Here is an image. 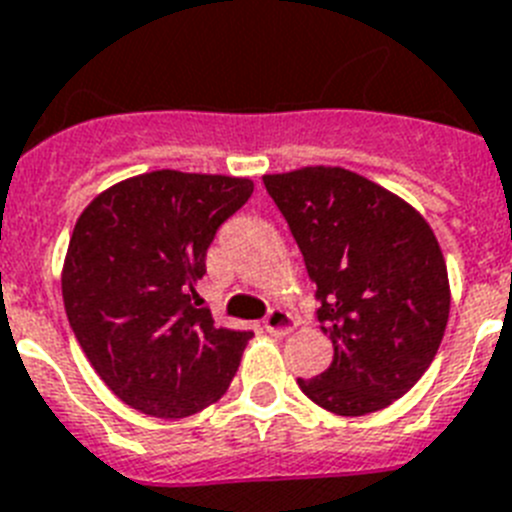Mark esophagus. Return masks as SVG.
<instances>
[{"instance_id":"1","label":"esophagus","mask_w":512,"mask_h":512,"mask_svg":"<svg viewBox=\"0 0 512 512\" xmlns=\"http://www.w3.org/2000/svg\"><path fill=\"white\" fill-rule=\"evenodd\" d=\"M291 328H294V317L286 309H270L268 317H265V330L268 333H273V336H289Z\"/></svg>"}]
</instances>
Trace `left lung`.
Masks as SVG:
<instances>
[{"label":"left lung","mask_w":512,"mask_h":512,"mask_svg":"<svg viewBox=\"0 0 512 512\" xmlns=\"http://www.w3.org/2000/svg\"><path fill=\"white\" fill-rule=\"evenodd\" d=\"M263 182L317 283V320L333 341L330 367L299 377V388L341 416L385 409L414 388L445 336L450 286L435 234L401 197L338 166Z\"/></svg>","instance_id":"1"}]
</instances>
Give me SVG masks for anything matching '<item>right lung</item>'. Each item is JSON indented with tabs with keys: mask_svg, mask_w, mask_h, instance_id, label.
I'll use <instances>...</instances> for the list:
<instances>
[{
	"mask_svg": "<svg viewBox=\"0 0 512 512\" xmlns=\"http://www.w3.org/2000/svg\"><path fill=\"white\" fill-rule=\"evenodd\" d=\"M249 179L150 171L83 210L62 273L67 320L127 406L182 419L218 401L252 330L216 328L197 302L205 255L252 195Z\"/></svg>",
	"mask_w": 512,
	"mask_h": 512,
	"instance_id": "add662e5",
	"label": "right lung"
}]
</instances>
